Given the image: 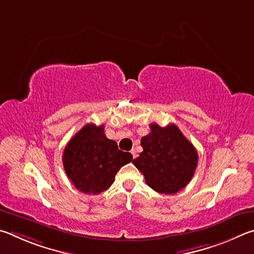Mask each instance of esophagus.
<instances>
[{"label":"esophagus","mask_w":254,"mask_h":254,"mask_svg":"<svg viewBox=\"0 0 254 254\" xmlns=\"http://www.w3.org/2000/svg\"><path fill=\"white\" fill-rule=\"evenodd\" d=\"M130 153H131V155H132V158H136V157H137V153H136L135 149H132Z\"/></svg>","instance_id":"obj_1"}]
</instances>
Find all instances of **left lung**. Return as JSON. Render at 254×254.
I'll return each mask as SVG.
<instances>
[{"instance_id": "left-lung-1", "label": "left lung", "mask_w": 254, "mask_h": 254, "mask_svg": "<svg viewBox=\"0 0 254 254\" xmlns=\"http://www.w3.org/2000/svg\"><path fill=\"white\" fill-rule=\"evenodd\" d=\"M149 127L150 132L140 141L143 152L132 164L143 173L149 188L162 194H175L194 176L197 152L176 125L152 124Z\"/></svg>"}]
</instances>
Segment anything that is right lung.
Segmentation results:
<instances>
[{
  "label": "right lung",
  "instance_id": "right-lung-1",
  "mask_svg": "<svg viewBox=\"0 0 254 254\" xmlns=\"http://www.w3.org/2000/svg\"><path fill=\"white\" fill-rule=\"evenodd\" d=\"M130 153L118 149L105 135V126L87 124L64 150V167L74 188L86 194H99L114 183L117 172L130 163Z\"/></svg>",
  "mask_w": 254,
  "mask_h": 254
}]
</instances>
